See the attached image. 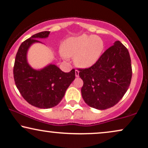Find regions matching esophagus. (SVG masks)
<instances>
[{"label":"esophagus","instance_id":"1","mask_svg":"<svg viewBox=\"0 0 148 148\" xmlns=\"http://www.w3.org/2000/svg\"><path fill=\"white\" fill-rule=\"evenodd\" d=\"M75 76L77 77H79V71L77 70H75Z\"/></svg>","mask_w":148,"mask_h":148}]
</instances>
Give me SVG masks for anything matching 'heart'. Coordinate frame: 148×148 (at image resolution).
<instances>
[{
	"label": "heart",
	"instance_id": "b5f03b06",
	"mask_svg": "<svg viewBox=\"0 0 148 148\" xmlns=\"http://www.w3.org/2000/svg\"><path fill=\"white\" fill-rule=\"evenodd\" d=\"M104 45L96 36L82 35L69 38L62 45V53L69 58L74 57V62L81 68L94 65L101 57Z\"/></svg>",
	"mask_w": 148,
	"mask_h": 148
}]
</instances>
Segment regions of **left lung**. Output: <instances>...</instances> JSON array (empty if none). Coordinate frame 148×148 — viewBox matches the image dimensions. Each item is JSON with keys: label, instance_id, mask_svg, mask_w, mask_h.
I'll return each mask as SVG.
<instances>
[{"label": "left lung", "instance_id": "obj_1", "mask_svg": "<svg viewBox=\"0 0 148 148\" xmlns=\"http://www.w3.org/2000/svg\"><path fill=\"white\" fill-rule=\"evenodd\" d=\"M79 71L84 82L83 99L98 110H106L119 101L130 86L132 74L128 50L119 41L114 42L94 65Z\"/></svg>", "mask_w": 148, "mask_h": 148}]
</instances>
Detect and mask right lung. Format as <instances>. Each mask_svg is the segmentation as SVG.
Segmentation results:
<instances>
[{"label":"right lung","mask_w":148,"mask_h":148,"mask_svg":"<svg viewBox=\"0 0 148 148\" xmlns=\"http://www.w3.org/2000/svg\"><path fill=\"white\" fill-rule=\"evenodd\" d=\"M50 32H42L23 42L18 49L14 66L16 87L26 101L39 108H51L61 101L66 89L75 78V71L64 73L50 64L41 69H34L27 62V52L38 39L47 38Z\"/></svg>","instance_id":"right-lung-1"}]
</instances>
